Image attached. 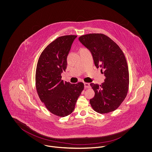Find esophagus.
Returning <instances> with one entry per match:
<instances>
[{"label":"esophagus","mask_w":152,"mask_h":152,"mask_svg":"<svg viewBox=\"0 0 152 152\" xmlns=\"http://www.w3.org/2000/svg\"><path fill=\"white\" fill-rule=\"evenodd\" d=\"M84 87L86 88H90V87H91L90 84H89V83H84Z\"/></svg>","instance_id":"obj_1"}]
</instances>
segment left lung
I'll return each instance as SVG.
<instances>
[{"instance_id":"1","label":"left lung","mask_w":152,"mask_h":152,"mask_svg":"<svg viewBox=\"0 0 152 152\" xmlns=\"http://www.w3.org/2000/svg\"><path fill=\"white\" fill-rule=\"evenodd\" d=\"M79 40L91 52L94 65L104 71L105 77L100 86L91 84L95 94L90 104L98 113L113 112L123 102L128 91L129 71L125 55L119 46L104 34H87Z\"/></svg>"}]
</instances>
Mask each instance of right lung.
Here are the masks:
<instances>
[{
	"instance_id": "right-lung-1",
	"label": "right lung",
	"mask_w": 152,
	"mask_h": 152,
	"mask_svg": "<svg viewBox=\"0 0 152 152\" xmlns=\"http://www.w3.org/2000/svg\"><path fill=\"white\" fill-rule=\"evenodd\" d=\"M76 35L60 36L44 50L37 64V94L47 109L59 117L71 114L84 89L83 83L71 84L61 79L65 71L66 58Z\"/></svg>"
}]
</instances>
